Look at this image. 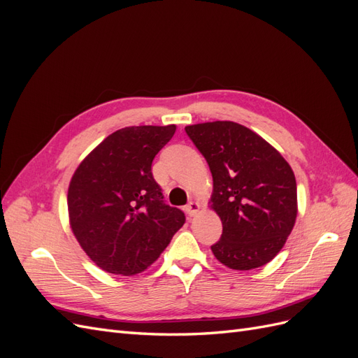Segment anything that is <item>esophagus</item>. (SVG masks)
Here are the masks:
<instances>
[{"mask_svg":"<svg viewBox=\"0 0 358 358\" xmlns=\"http://www.w3.org/2000/svg\"><path fill=\"white\" fill-rule=\"evenodd\" d=\"M200 209H201V206H200L199 201H191V203L187 204V208H185V210H187V213H188L189 216L197 215V213L200 212Z\"/></svg>","mask_w":358,"mask_h":358,"instance_id":"esophagus-1","label":"esophagus"}]
</instances>
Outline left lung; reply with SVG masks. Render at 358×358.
<instances>
[{
    "label": "left lung",
    "instance_id": "left-lung-1",
    "mask_svg": "<svg viewBox=\"0 0 358 358\" xmlns=\"http://www.w3.org/2000/svg\"><path fill=\"white\" fill-rule=\"evenodd\" d=\"M212 173L210 209L222 222L212 252L234 270L262 267L278 255L297 218V185L285 158L241 124L185 127Z\"/></svg>",
    "mask_w": 358,
    "mask_h": 358
}]
</instances>
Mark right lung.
Masks as SVG:
<instances>
[{
  "label": "right lung",
  "mask_w": 358,
  "mask_h": 358,
  "mask_svg": "<svg viewBox=\"0 0 358 358\" xmlns=\"http://www.w3.org/2000/svg\"><path fill=\"white\" fill-rule=\"evenodd\" d=\"M175 131L176 125L121 128L74 171L67 194L71 231L107 273L145 272L185 222L180 209L162 200L150 171Z\"/></svg>",
  "instance_id": "1"
}]
</instances>
